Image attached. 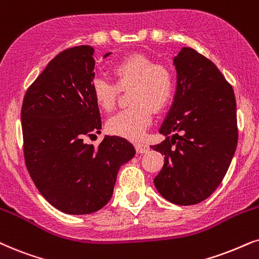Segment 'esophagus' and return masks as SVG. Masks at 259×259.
<instances>
[{
	"mask_svg": "<svg viewBox=\"0 0 259 259\" xmlns=\"http://www.w3.org/2000/svg\"><path fill=\"white\" fill-rule=\"evenodd\" d=\"M136 150L138 153H146L147 151L150 150V147L146 145V144H142V143H138L136 144Z\"/></svg>",
	"mask_w": 259,
	"mask_h": 259,
	"instance_id": "34e87169",
	"label": "esophagus"
}]
</instances>
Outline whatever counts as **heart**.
I'll return each mask as SVG.
<instances>
[{
    "label": "heart",
    "mask_w": 259,
    "mask_h": 259,
    "mask_svg": "<svg viewBox=\"0 0 259 259\" xmlns=\"http://www.w3.org/2000/svg\"><path fill=\"white\" fill-rule=\"evenodd\" d=\"M116 82L97 76L92 82L96 105L110 112L116 105L120 90L131 89L132 106L113 115L107 121L109 133L127 139H142L152 122L153 110L160 112L169 105L174 93L172 73L164 64H156L149 56L131 53L112 66Z\"/></svg>",
    "instance_id": "obj_1"
}]
</instances>
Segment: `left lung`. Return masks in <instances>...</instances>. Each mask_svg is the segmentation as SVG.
I'll list each match as a JSON object with an SVG mask.
<instances>
[{
    "mask_svg": "<svg viewBox=\"0 0 259 259\" xmlns=\"http://www.w3.org/2000/svg\"><path fill=\"white\" fill-rule=\"evenodd\" d=\"M177 85L159 133L165 140L151 149L164 154L154 187L180 206L202 202L220 186L238 144L237 105L232 85L215 64L194 49L174 58Z\"/></svg>",
    "mask_w": 259,
    "mask_h": 259,
    "instance_id": "left-lung-1",
    "label": "left lung"
}]
</instances>
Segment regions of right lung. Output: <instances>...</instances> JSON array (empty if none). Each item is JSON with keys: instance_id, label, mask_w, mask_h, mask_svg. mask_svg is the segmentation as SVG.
<instances>
[{"instance_id": "right-lung-1", "label": "right lung", "mask_w": 259, "mask_h": 259, "mask_svg": "<svg viewBox=\"0 0 259 259\" xmlns=\"http://www.w3.org/2000/svg\"><path fill=\"white\" fill-rule=\"evenodd\" d=\"M93 55L89 45L57 55L27 89L21 108L29 176L48 202L73 215L106 206L120 166L136 154L121 137L106 136L97 147L83 142L102 126L92 92Z\"/></svg>"}]
</instances>
